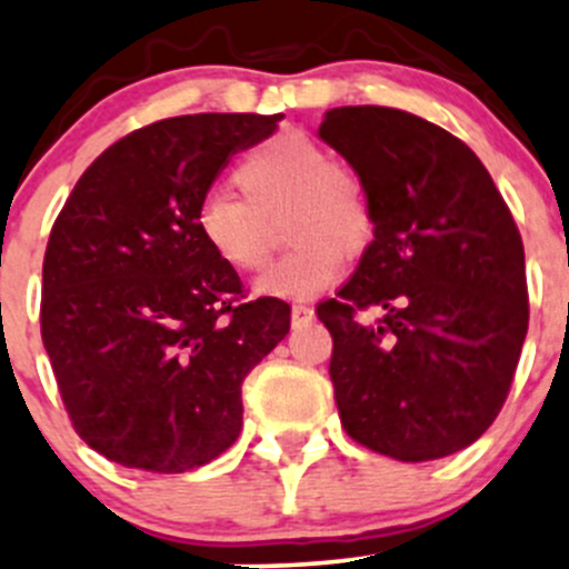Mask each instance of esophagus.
I'll list each match as a JSON object with an SVG mask.
<instances>
[{
    "mask_svg": "<svg viewBox=\"0 0 569 569\" xmlns=\"http://www.w3.org/2000/svg\"><path fill=\"white\" fill-rule=\"evenodd\" d=\"M290 315H292V323L301 326V323H309V320L315 318V309L309 307V303H292Z\"/></svg>",
    "mask_w": 569,
    "mask_h": 569,
    "instance_id": "1",
    "label": "esophagus"
}]
</instances>
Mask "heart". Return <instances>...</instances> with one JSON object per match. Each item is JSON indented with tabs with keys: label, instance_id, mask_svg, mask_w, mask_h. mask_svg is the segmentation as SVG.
Wrapping results in <instances>:
<instances>
[{
	"label": "heart",
	"instance_id": "1",
	"mask_svg": "<svg viewBox=\"0 0 569 569\" xmlns=\"http://www.w3.org/2000/svg\"><path fill=\"white\" fill-rule=\"evenodd\" d=\"M232 191H208L197 204L199 238L232 271H257L268 257V219L282 216L292 246L254 290L271 298H312L337 284L345 256L359 254L372 241L370 194L356 172L318 139L284 131L257 144L236 167Z\"/></svg>",
	"mask_w": 569,
	"mask_h": 569
}]
</instances>
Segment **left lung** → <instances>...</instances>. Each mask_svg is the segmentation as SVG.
<instances>
[{
    "label": "left lung",
    "instance_id": "1",
    "mask_svg": "<svg viewBox=\"0 0 569 569\" xmlns=\"http://www.w3.org/2000/svg\"><path fill=\"white\" fill-rule=\"evenodd\" d=\"M318 133L375 213L356 273L318 307L345 432L402 462L460 452L499 416L529 328L518 224L473 150L411 111L331 109Z\"/></svg>",
    "mask_w": 569,
    "mask_h": 569
}]
</instances>
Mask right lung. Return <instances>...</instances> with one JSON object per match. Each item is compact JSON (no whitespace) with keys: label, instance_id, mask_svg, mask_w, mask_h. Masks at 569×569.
<instances>
[{"label":"right lung","instance_id":"obj_1","mask_svg":"<svg viewBox=\"0 0 569 569\" xmlns=\"http://www.w3.org/2000/svg\"><path fill=\"white\" fill-rule=\"evenodd\" d=\"M282 114H183L128 133L70 191L43 257L40 333L70 425L128 468L183 473L243 425V378L290 331L199 238V199Z\"/></svg>","mask_w":569,"mask_h":569}]
</instances>
